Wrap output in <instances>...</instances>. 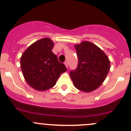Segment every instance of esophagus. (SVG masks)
Listing matches in <instances>:
<instances>
[{
    "mask_svg": "<svg viewBox=\"0 0 131 131\" xmlns=\"http://www.w3.org/2000/svg\"><path fill=\"white\" fill-rule=\"evenodd\" d=\"M64 65H65V67H67V68H68V62H67V61L64 62Z\"/></svg>",
    "mask_w": 131,
    "mask_h": 131,
    "instance_id": "1",
    "label": "esophagus"
}]
</instances>
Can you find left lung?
I'll return each mask as SVG.
<instances>
[{"mask_svg":"<svg viewBox=\"0 0 131 131\" xmlns=\"http://www.w3.org/2000/svg\"><path fill=\"white\" fill-rule=\"evenodd\" d=\"M78 57L77 68L70 72L73 85L85 92L96 90L105 81L110 68L106 54L96 45L84 41L75 45Z\"/></svg>","mask_w":131,"mask_h":131,"instance_id":"left-lung-1","label":"left lung"}]
</instances>
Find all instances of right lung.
Returning <instances> with one entry per match:
<instances>
[{"instance_id":"obj_1","label":"right lung","mask_w":131,"mask_h":131,"mask_svg":"<svg viewBox=\"0 0 131 131\" xmlns=\"http://www.w3.org/2000/svg\"><path fill=\"white\" fill-rule=\"evenodd\" d=\"M54 42L43 38L30 45L21 57L23 77L30 87L37 91H46L55 85L58 78L67 71L64 64L52 52Z\"/></svg>"}]
</instances>
